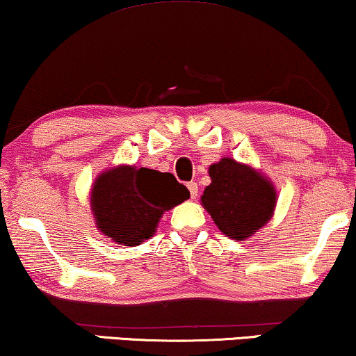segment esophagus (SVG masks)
Segmentation results:
<instances>
[{
  "instance_id": "esophagus-1",
  "label": "esophagus",
  "mask_w": 356,
  "mask_h": 356,
  "mask_svg": "<svg viewBox=\"0 0 356 356\" xmlns=\"http://www.w3.org/2000/svg\"><path fill=\"white\" fill-rule=\"evenodd\" d=\"M186 186H188V189H189V194H191V197L196 199V196H197V183L191 181V183H188Z\"/></svg>"
}]
</instances>
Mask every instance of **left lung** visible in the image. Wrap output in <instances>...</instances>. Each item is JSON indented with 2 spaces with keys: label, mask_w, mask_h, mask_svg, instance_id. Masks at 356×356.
<instances>
[{
  "label": "left lung",
  "mask_w": 356,
  "mask_h": 356,
  "mask_svg": "<svg viewBox=\"0 0 356 356\" xmlns=\"http://www.w3.org/2000/svg\"><path fill=\"white\" fill-rule=\"evenodd\" d=\"M209 177L201 204L223 235L243 241L270 220L275 188L254 168L225 157L209 167Z\"/></svg>",
  "instance_id": "left-lung-1"
}]
</instances>
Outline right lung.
<instances>
[{
	"label": "right lung",
	"mask_w": 356,
	"mask_h": 356,
	"mask_svg": "<svg viewBox=\"0 0 356 356\" xmlns=\"http://www.w3.org/2000/svg\"><path fill=\"white\" fill-rule=\"evenodd\" d=\"M189 199L172 173L120 165L97 177L90 207L97 228L118 245L138 246L154 236L165 211Z\"/></svg>",
	"instance_id": "obj_1"
}]
</instances>
